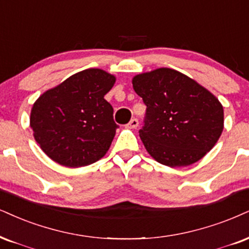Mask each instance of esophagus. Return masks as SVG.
<instances>
[{
  "instance_id": "34e87169",
  "label": "esophagus",
  "mask_w": 249,
  "mask_h": 249,
  "mask_svg": "<svg viewBox=\"0 0 249 249\" xmlns=\"http://www.w3.org/2000/svg\"><path fill=\"white\" fill-rule=\"evenodd\" d=\"M137 125H139V120L134 118V119H131V120H130L129 124H127V127H128V128H136Z\"/></svg>"
}]
</instances>
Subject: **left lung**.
I'll return each instance as SVG.
<instances>
[{
    "mask_svg": "<svg viewBox=\"0 0 249 249\" xmlns=\"http://www.w3.org/2000/svg\"><path fill=\"white\" fill-rule=\"evenodd\" d=\"M133 87L146 106L140 137L158 162L188 166L213 148L224 128V110L207 89L168 68L135 76Z\"/></svg>",
    "mask_w": 249,
    "mask_h": 249,
    "instance_id": "left-lung-1",
    "label": "left lung"
}]
</instances>
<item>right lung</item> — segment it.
Returning <instances> with one entry per match:
<instances>
[{
  "label": "right lung",
  "mask_w": 249,
  "mask_h": 249,
  "mask_svg": "<svg viewBox=\"0 0 249 249\" xmlns=\"http://www.w3.org/2000/svg\"><path fill=\"white\" fill-rule=\"evenodd\" d=\"M115 77L101 69L70 76L38 98L30 125L46 155L67 167L93 164L108 151L119 125L104 96Z\"/></svg>",
  "instance_id": "right-lung-1"
}]
</instances>
